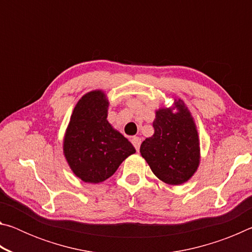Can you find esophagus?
<instances>
[{
  "mask_svg": "<svg viewBox=\"0 0 252 252\" xmlns=\"http://www.w3.org/2000/svg\"><path fill=\"white\" fill-rule=\"evenodd\" d=\"M131 142H132V144H133V146H134L135 150L139 151L140 144H141V139H140L139 136H132V138H131Z\"/></svg>",
  "mask_w": 252,
  "mask_h": 252,
  "instance_id": "esophagus-1",
  "label": "esophagus"
}]
</instances>
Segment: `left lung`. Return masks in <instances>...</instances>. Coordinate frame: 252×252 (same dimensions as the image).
<instances>
[{"instance_id": "8db88e82", "label": "left lung", "mask_w": 252, "mask_h": 252, "mask_svg": "<svg viewBox=\"0 0 252 252\" xmlns=\"http://www.w3.org/2000/svg\"><path fill=\"white\" fill-rule=\"evenodd\" d=\"M153 127L155 133L140 147V153L152 172L171 186L190 180L200 163V140L185 102L174 99L171 108L157 110Z\"/></svg>"}]
</instances>
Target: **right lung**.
<instances>
[{
  "mask_svg": "<svg viewBox=\"0 0 252 252\" xmlns=\"http://www.w3.org/2000/svg\"><path fill=\"white\" fill-rule=\"evenodd\" d=\"M109 100L102 90L90 91L74 106L63 139V155L76 177L100 183L135 153L131 142L106 120Z\"/></svg>",
  "mask_w": 252,
  "mask_h": 252,
  "instance_id": "1",
  "label": "right lung"
}]
</instances>
